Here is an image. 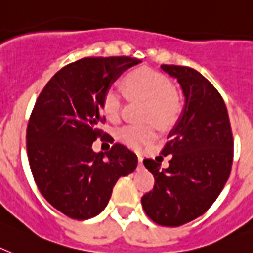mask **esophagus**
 Segmentation results:
<instances>
[{"instance_id": "esophagus-1", "label": "esophagus", "mask_w": 253, "mask_h": 253, "mask_svg": "<svg viewBox=\"0 0 253 253\" xmlns=\"http://www.w3.org/2000/svg\"><path fill=\"white\" fill-rule=\"evenodd\" d=\"M137 159H139V166L141 167L142 166V157H141V155H137Z\"/></svg>"}]
</instances>
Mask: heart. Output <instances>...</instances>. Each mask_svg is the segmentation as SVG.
<instances>
[{"label":"heart","mask_w":253,"mask_h":253,"mask_svg":"<svg viewBox=\"0 0 253 253\" xmlns=\"http://www.w3.org/2000/svg\"><path fill=\"white\" fill-rule=\"evenodd\" d=\"M129 94L148 102L146 118H151L159 126L172 125L181 113V103L175 96L173 83L163 74L150 69H139L129 72L125 79ZM122 94L117 87H108L102 99V109L109 120L120 117ZM155 129L150 124L125 125L117 129V139L132 149H140L151 141Z\"/></svg>","instance_id":"b5f03b06"}]
</instances>
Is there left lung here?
<instances>
[{
    "label": "left lung",
    "mask_w": 253,
    "mask_h": 253,
    "mask_svg": "<svg viewBox=\"0 0 253 253\" xmlns=\"http://www.w3.org/2000/svg\"><path fill=\"white\" fill-rule=\"evenodd\" d=\"M178 81L184 107L168 135L162 155L168 168L145 159L155 184L141 199L149 218L164 227H179L199 218L214 204L229 178L233 136L227 107L219 91L196 70L162 65Z\"/></svg>",
    "instance_id": "1"
}]
</instances>
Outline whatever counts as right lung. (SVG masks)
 I'll return each instance as SVG.
<instances>
[{
	"label": "right lung",
	"mask_w": 253,
	"mask_h": 253,
	"mask_svg": "<svg viewBox=\"0 0 253 253\" xmlns=\"http://www.w3.org/2000/svg\"><path fill=\"white\" fill-rule=\"evenodd\" d=\"M141 61L87 57L65 66L39 94L26 129L30 169L41 193L71 219L86 220L104 210L120 177L137 167L121 144L93 150L103 132L102 99L122 72Z\"/></svg>",
	"instance_id": "obj_1"
}]
</instances>
